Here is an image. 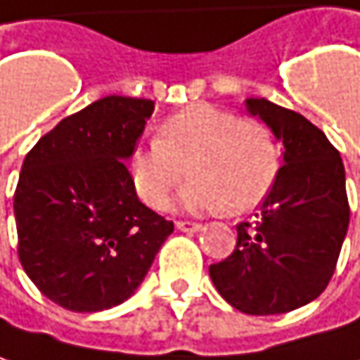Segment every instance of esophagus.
I'll use <instances>...</instances> for the list:
<instances>
[{
	"label": "esophagus",
	"mask_w": 360,
	"mask_h": 360,
	"mask_svg": "<svg viewBox=\"0 0 360 360\" xmlns=\"http://www.w3.org/2000/svg\"><path fill=\"white\" fill-rule=\"evenodd\" d=\"M175 226H177L179 231H183V233H198V231L202 229L200 222H191V220H177Z\"/></svg>",
	"instance_id": "obj_1"
}]
</instances>
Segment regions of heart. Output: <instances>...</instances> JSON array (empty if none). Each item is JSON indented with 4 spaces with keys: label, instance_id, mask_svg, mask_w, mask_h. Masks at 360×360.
I'll list each match as a JSON object with an SVG mask.
<instances>
[{
    "label": "heart",
    "instance_id": "1",
    "mask_svg": "<svg viewBox=\"0 0 360 360\" xmlns=\"http://www.w3.org/2000/svg\"><path fill=\"white\" fill-rule=\"evenodd\" d=\"M179 204L191 212H247L276 181L280 160L270 129L237 113L195 103L171 115L154 142L129 156V175L138 195L162 208L185 179Z\"/></svg>",
    "mask_w": 360,
    "mask_h": 360
}]
</instances>
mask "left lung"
Masks as SVG:
<instances>
[{
  "label": "left lung",
  "instance_id": "obj_1",
  "mask_svg": "<svg viewBox=\"0 0 360 360\" xmlns=\"http://www.w3.org/2000/svg\"><path fill=\"white\" fill-rule=\"evenodd\" d=\"M284 146V162L253 220L237 224L235 251L210 266L216 290L235 309L276 315L317 299L336 270L350 208L340 152L303 115L247 98Z\"/></svg>",
  "mask_w": 360,
  "mask_h": 360
}]
</instances>
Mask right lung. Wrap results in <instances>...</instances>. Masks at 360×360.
Wrapping results in <instances>:
<instances>
[{
  "label": "right lung",
  "instance_id": "1",
  "mask_svg": "<svg viewBox=\"0 0 360 360\" xmlns=\"http://www.w3.org/2000/svg\"><path fill=\"white\" fill-rule=\"evenodd\" d=\"M152 111L148 98L105 96L61 119L24 158L14 193L18 257L63 309L127 301L173 233L171 220L138 200L125 167Z\"/></svg>",
  "mask_w": 360,
  "mask_h": 360
}]
</instances>
